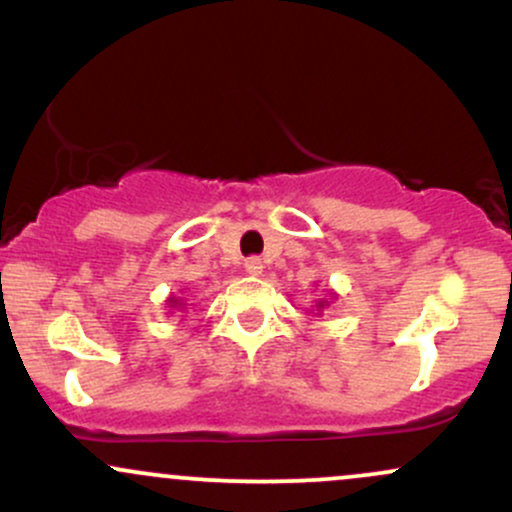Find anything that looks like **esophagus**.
<instances>
[{
    "label": "esophagus",
    "instance_id": "34e87169",
    "mask_svg": "<svg viewBox=\"0 0 512 512\" xmlns=\"http://www.w3.org/2000/svg\"><path fill=\"white\" fill-rule=\"evenodd\" d=\"M262 269H264V264L260 257H248V260H245V272H248L250 276H260Z\"/></svg>",
    "mask_w": 512,
    "mask_h": 512
}]
</instances>
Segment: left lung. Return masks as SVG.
<instances>
[{"label":"left lung","instance_id":"1","mask_svg":"<svg viewBox=\"0 0 512 512\" xmlns=\"http://www.w3.org/2000/svg\"><path fill=\"white\" fill-rule=\"evenodd\" d=\"M325 305H327V301H317V310H320V308H325Z\"/></svg>","mask_w":512,"mask_h":512}]
</instances>
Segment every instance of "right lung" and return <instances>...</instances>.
<instances>
[{
	"mask_svg": "<svg viewBox=\"0 0 512 512\" xmlns=\"http://www.w3.org/2000/svg\"><path fill=\"white\" fill-rule=\"evenodd\" d=\"M168 303H170V308H175V305H182L178 298H168Z\"/></svg>",
	"mask_w": 512,
	"mask_h": 512,
	"instance_id": "right-lung-1",
	"label": "right lung"
}]
</instances>
